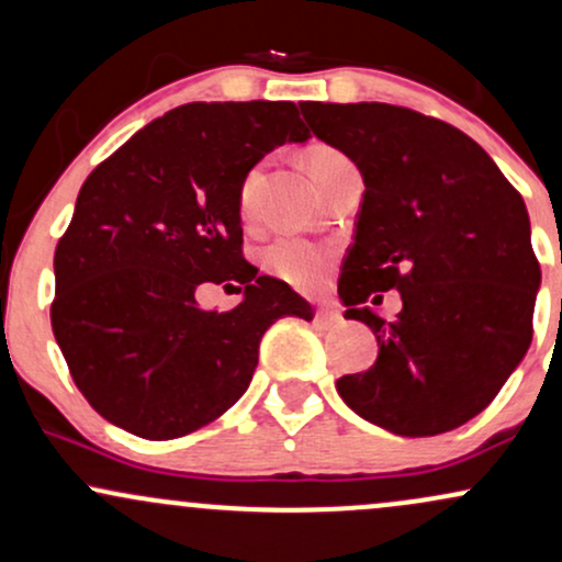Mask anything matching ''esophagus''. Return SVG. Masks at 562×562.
Segmentation results:
<instances>
[{"label": "esophagus", "mask_w": 562, "mask_h": 562, "mask_svg": "<svg viewBox=\"0 0 562 562\" xmlns=\"http://www.w3.org/2000/svg\"><path fill=\"white\" fill-rule=\"evenodd\" d=\"M317 322L322 327H338L344 317H340V312H335V308H317Z\"/></svg>", "instance_id": "1"}]
</instances>
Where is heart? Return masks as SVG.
I'll use <instances>...</instances> for the list:
<instances>
[{"label": "heart", "instance_id": "b5f03b06", "mask_svg": "<svg viewBox=\"0 0 562 562\" xmlns=\"http://www.w3.org/2000/svg\"><path fill=\"white\" fill-rule=\"evenodd\" d=\"M348 164L344 153L333 150V147H314L308 153V171H312L314 182H322L333 169ZM261 184V171H248V177L240 184V216L250 218L256 209V192ZM263 263L272 274L280 277L288 285L299 290H314L325 280L327 267H330V250L325 245L299 240V237H282L274 245H269L263 254Z\"/></svg>", "mask_w": 562, "mask_h": 562}]
</instances>
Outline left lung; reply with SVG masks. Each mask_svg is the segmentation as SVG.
<instances>
[{
  "label": "left lung",
  "mask_w": 562,
  "mask_h": 562,
  "mask_svg": "<svg viewBox=\"0 0 562 562\" xmlns=\"http://www.w3.org/2000/svg\"><path fill=\"white\" fill-rule=\"evenodd\" d=\"M319 137L364 179L338 293L375 333L378 359L340 398L398 436L460 428L524 362L541 269L520 192L460 128L385 102H301ZM398 289L393 323L366 301Z\"/></svg>",
  "instance_id": "8db88e82"
}]
</instances>
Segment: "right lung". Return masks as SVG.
Returning a JSON list of instances; mask_svg holds the SVG:
<instances>
[{
    "instance_id": "obj_1",
    "label": "right lung",
    "mask_w": 562,
    "mask_h": 562,
    "mask_svg": "<svg viewBox=\"0 0 562 562\" xmlns=\"http://www.w3.org/2000/svg\"><path fill=\"white\" fill-rule=\"evenodd\" d=\"M295 102H190L139 128L83 182L55 250L53 333L89 404L128 434L169 441L248 391L280 317L314 312L243 259L240 184L285 142H306ZM238 285L229 313L194 290Z\"/></svg>"
}]
</instances>
